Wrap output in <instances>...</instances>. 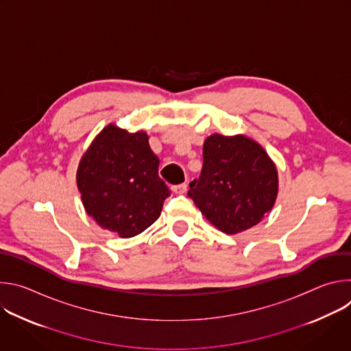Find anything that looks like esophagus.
Masks as SVG:
<instances>
[{"label":"esophagus","instance_id":"obj_1","mask_svg":"<svg viewBox=\"0 0 351 351\" xmlns=\"http://www.w3.org/2000/svg\"><path fill=\"white\" fill-rule=\"evenodd\" d=\"M172 190H173L176 194H183V193H186V190H187V184H186V183L175 184V186H172Z\"/></svg>","mask_w":351,"mask_h":351}]
</instances>
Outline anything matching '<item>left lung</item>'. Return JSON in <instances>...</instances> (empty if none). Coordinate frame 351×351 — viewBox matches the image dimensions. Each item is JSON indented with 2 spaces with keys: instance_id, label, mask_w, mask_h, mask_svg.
Listing matches in <instances>:
<instances>
[{
  "instance_id": "obj_1",
  "label": "left lung",
  "mask_w": 351,
  "mask_h": 351,
  "mask_svg": "<svg viewBox=\"0 0 351 351\" xmlns=\"http://www.w3.org/2000/svg\"><path fill=\"white\" fill-rule=\"evenodd\" d=\"M278 194V172L254 140L213 134L203 147V169L187 195L219 230L234 234L257 225Z\"/></svg>"
}]
</instances>
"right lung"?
I'll list each match as a JSON object with an SVG mask.
<instances>
[{"mask_svg": "<svg viewBox=\"0 0 351 351\" xmlns=\"http://www.w3.org/2000/svg\"><path fill=\"white\" fill-rule=\"evenodd\" d=\"M144 132L108 125L83 156L77 187L90 217L104 229L132 237L153 225L171 190Z\"/></svg>", "mask_w": 351, "mask_h": 351, "instance_id": "add662e5", "label": "right lung"}]
</instances>
